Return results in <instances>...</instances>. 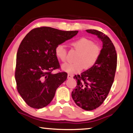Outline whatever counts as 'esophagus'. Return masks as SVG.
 Listing matches in <instances>:
<instances>
[{
	"instance_id": "esophagus-1",
	"label": "esophagus",
	"mask_w": 133,
	"mask_h": 133,
	"mask_svg": "<svg viewBox=\"0 0 133 133\" xmlns=\"http://www.w3.org/2000/svg\"><path fill=\"white\" fill-rule=\"evenodd\" d=\"M67 77H68V79H71V78H73V75H71V74H68V76H67Z\"/></svg>"
}]
</instances>
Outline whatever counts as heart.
Returning a JSON list of instances; mask_svg holds the SVG:
<instances>
[{
	"mask_svg": "<svg viewBox=\"0 0 133 133\" xmlns=\"http://www.w3.org/2000/svg\"><path fill=\"white\" fill-rule=\"evenodd\" d=\"M71 45L78 52L74 63H66L62 65L63 71L69 74H77L83 68L89 69L95 65L101 55V49L93 41L85 37H81L74 40ZM55 56L59 60L65 62L67 52L64 45L59 44L55 48Z\"/></svg>",
	"mask_w": 133,
	"mask_h": 133,
	"instance_id": "b5f03b06",
	"label": "heart"
}]
</instances>
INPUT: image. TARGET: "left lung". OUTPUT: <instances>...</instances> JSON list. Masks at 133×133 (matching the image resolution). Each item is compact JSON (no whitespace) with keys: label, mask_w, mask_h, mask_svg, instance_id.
I'll list each match as a JSON object with an SVG mask.
<instances>
[{"label":"left lung","mask_w":133,"mask_h":133,"mask_svg":"<svg viewBox=\"0 0 133 133\" xmlns=\"http://www.w3.org/2000/svg\"><path fill=\"white\" fill-rule=\"evenodd\" d=\"M86 31L96 35L103 43V48L95 65L74 77L77 85L72 91V97L79 107L92 111L103 103L109 94L115 77L117 55L112 41L105 34L96 30Z\"/></svg>","instance_id":"obj_1"}]
</instances>
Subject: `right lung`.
Returning a JSON list of instances; mask_svg holds the SVG:
<instances>
[{"mask_svg": "<svg viewBox=\"0 0 133 133\" xmlns=\"http://www.w3.org/2000/svg\"><path fill=\"white\" fill-rule=\"evenodd\" d=\"M78 32L42 26L31 30L22 40L15 77L18 93L29 107L40 109L48 105L58 87L66 79L65 72L52 73L60 68L55 48Z\"/></svg>", "mask_w": 133, "mask_h": 133, "instance_id": "obj_1", "label": "right lung"}]
</instances>
